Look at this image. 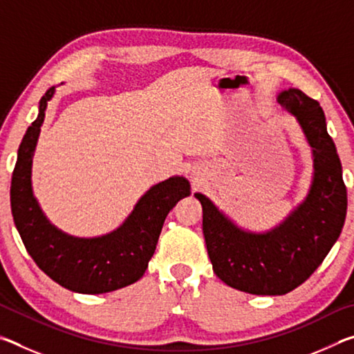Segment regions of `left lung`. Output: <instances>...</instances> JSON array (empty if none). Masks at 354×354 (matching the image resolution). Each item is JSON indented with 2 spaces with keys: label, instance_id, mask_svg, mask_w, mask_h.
Wrapping results in <instances>:
<instances>
[{
  "label": "left lung",
  "instance_id": "1",
  "mask_svg": "<svg viewBox=\"0 0 354 354\" xmlns=\"http://www.w3.org/2000/svg\"><path fill=\"white\" fill-rule=\"evenodd\" d=\"M301 124L314 149V183L306 201L266 234L239 230L205 195L203 234L214 273L232 289L253 295H284L303 284L325 259L345 223L342 164L326 131L325 112L298 88L278 97Z\"/></svg>",
  "mask_w": 354,
  "mask_h": 354
}]
</instances>
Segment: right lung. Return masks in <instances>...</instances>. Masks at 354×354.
<instances>
[{
	"label": "right lung",
	"mask_w": 354,
	"mask_h": 354,
	"mask_svg": "<svg viewBox=\"0 0 354 354\" xmlns=\"http://www.w3.org/2000/svg\"><path fill=\"white\" fill-rule=\"evenodd\" d=\"M40 100L39 115L20 143L10 184V209L25 248L41 272L57 284L80 293H104L140 279L154 254L164 221L183 196L190 195L183 176L156 184L137 203L128 220L111 234L77 239L56 230L41 214L31 189V165L46 101Z\"/></svg>",
	"instance_id": "add662e5"
}]
</instances>
